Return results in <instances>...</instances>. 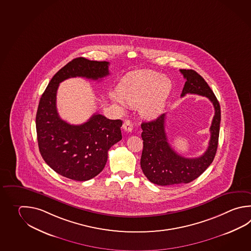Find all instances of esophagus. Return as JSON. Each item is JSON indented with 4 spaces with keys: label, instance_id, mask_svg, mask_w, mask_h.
Instances as JSON below:
<instances>
[{
    "label": "esophagus",
    "instance_id": "esophagus-1",
    "mask_svg": "<svg viewBox=\"0 0 251 251\" xmlns=\"http://www.w3.org/2000/svg\"><path fill=\"white\" fill-rule=\"evenodd\" d=\"M123 128L125 131H127V132H131L132 130H133V125H132V123H130V121H125L124 123H123Z\"/></svg>",
    "mask_w": 251,
    "mask_h": 251
}]
</instances>
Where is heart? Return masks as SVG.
Wrapping results in <instances>:
<instances>
[{
    "instance_id": "b5f03b06",
    "label": "heart",
    "mask_w": 251,
    "mask_h": 251,
    "mask_svg": "<svg viewBox=\"0 0 251 251\" xmlns=\"http://www.w3.org/2000/svg\"><path fill=\"white\" fill-rule=\"evenodd\" d=\"M120 94L111 95L112 100L122 107L126 102L130 106H138L145 117L157 116L164 110L165 102L172 90V82L158 72L140 70L129 72L119 87Z\"/></svg>"
}]
</instances>
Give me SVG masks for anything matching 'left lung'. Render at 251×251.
Wrapping results in <instances>:
<instances>
[{
	"instance_id": "obj_1",
	"label": "left lung",
	"mask_w": 251,
	"mask_h": 251,
	"mask_svg": "<svg viewBox=\"0 0 251 251\" xmlns=\"http://www.w3.org/2000/svg\"><path fill=\"white\" fill-rule=\"evenodd\" d=\"M186 78L181 97L195 94L208 98L215 108L210 127L208 148L200 157L187 158L176 153L168 143L165 133V113L156 120L141 123L143 151L140 159L141 169L146 177L160 186L189 183L200 177L215 158L220 131L221 108L217 98L208 84L193 70H179Z\"/></svg>"
}]
</instances>
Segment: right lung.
<instances>
[{"mask_svg":"<svg viewBox=\"0 0 251 251\" xmlns=\"http://www.w3.org/2000/svg\"><path fill=\"white\" fill-rule=\"evenodd\" d=\"M108 67V62L73 59L52 77L40 98L36 117L39 151L51 169L68 179L85 181L102 172L108 150L123 138V122L95 113L80 125L66 123L57 112V89L70 77L98 80L106 77Z\"/></svg>","mask_w":251,"mask_h":251,"instance_id":"1","label":"right lung"}]
</instances>
